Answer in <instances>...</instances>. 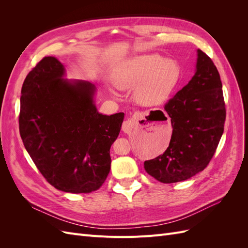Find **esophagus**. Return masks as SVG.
Wrapping results in <instances>:
<instances>
[{"label":"esophagus","mask_w":248,"mask_h":248,"mask_svg":"<svg viewBox=\"0 0 248 248\" xmlns=\"http://www.w3.org/2000/svg\"><path fill=\"white\" fill-rule=\"evenodd\" d=\"M142 118V112L137 110L134 111L133 114L124 121L123 125H122V130L126 133H130L131 130L133 128H136V126H138L139 124V120H140Z\"/></svg>","instance_id":"obj_1"}]
</instances>
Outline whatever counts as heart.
Segmentation results:
<instances>
[{"mask_svg": "<svg viewBox=\"0 0 248 248\" xmlns=\"http://www.w3.org/2000/svg\"><path fill=\"white\" fill-rule=\"evenodd\" d=\"M181 77V69L174 60L158 55L138 56L117 69L114 80L120 89L136 85L134 96L139 102L156 106L168 100Z\"/></svg>", "mask_w": 248, "mask_h": 248, "instance_id": "b5f03b06", "label": "heart"}]
</instances>
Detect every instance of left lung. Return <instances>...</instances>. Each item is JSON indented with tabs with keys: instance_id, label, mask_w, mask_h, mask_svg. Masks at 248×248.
<instances>
[{
	"instance_id": "1",
	"label": "left lung",
	"mask_w": 248,
	"mask_h": 248,
	"mask_svg": "<svg viewBox=\"0 0 248 248\" xmlns=\"http://www.w3.org/2000/svg\"><path fill=\"white\" fill-rule=\"evenodd\" d=\"M164 109L172 133L166 152L145 161V170L162 183H176L205 170L216 151L226 122L220 76L213 61L198 49L197 70Z\"/></svg>"
}]
</instances>
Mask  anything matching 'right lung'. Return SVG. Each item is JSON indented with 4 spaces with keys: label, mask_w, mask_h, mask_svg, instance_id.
I'll use <instances>...</instances> for the list:
<instances>
[{
    "label": "right lung",
    "mask_w": 248,
    "mask_h": 248,
    "mask_svg": "<svg viewBox=\"0 0 248 248\" xmlns=\"http://www.w3.org/2000/svg\"><path fill=\"white\" fill-rule=\"evenodd\" d=\"M58 59L44 57L21 88L19 133L29 155L46 181L71 193L100 188L110 170L109 149L124 112L102 115L95 86L67 80Z\"/></svg>",
    "instance_id": "add662e5"
}]
</instances>
